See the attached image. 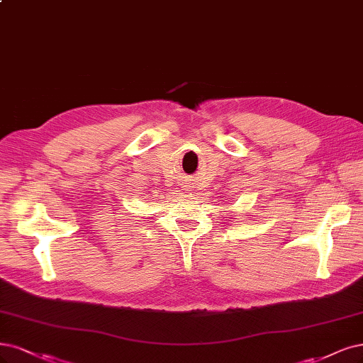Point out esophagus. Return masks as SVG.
I'll return each mask as SVG.
<instances>
[{
	"label": "esophagus",
	"mask_w": 363,
	"mask_h": 363,
	"mask_svg": "<svg viewBox=\"0 0 363 363\" xmlns=\"http://www.w3.org/2000/svg\"><path fill=\"white\" fill-rule=\"evenodd\" d=\"M187 182H189V183H186L183 187H194V186H192L194 183H191V180H189V179H187Z\"/></svg>",
	"instance_id": "obj_1"
}]
</instances>
